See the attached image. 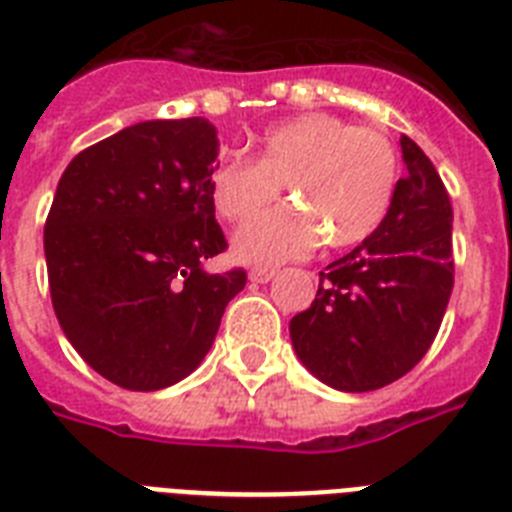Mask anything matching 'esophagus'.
I'll return each mask as SVG.
<instances>
[{
  "mask_svg": "<svg viewBox=\"0 0 512 512\" xmlns=\"http://www.w3.org/2000/svg\"><path fill=\"white\" fill-rule=\"evenodd\" d=\"M273 276H276V270L263 268V265H260V268L249 270V281H255V283H268Z\"/></svg>",
  "mask_w": 512,
  "mask_h": 512,
  "instance_id": "obj_1",
  "label": "esophagus"
}]
</instances>
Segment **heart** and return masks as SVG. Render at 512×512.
Returning <instances> with one entry per match:
<instances>
[{
	"instance_id": "b5f03b06",
	"label": "heart",
	"mask_w": 512,
	"mask_h": 512,
	"mask_svg": "<svg viewBox=\"0 0 512 512\" xmlns=\"http://www.w3.org/2000/svg\"><path fill=\"white\" fill-rule=\"evenodd\" d=\"M281 184L294 205L270 210L236 234V255L249 263L304 257L322 239L328 247L364 242L393 203L398 150L382 130L315 111L270 127L257 161L231 156L218 163L208 195L223 221L244 223L276 200Z\"/></svg>"
}]
</instances>
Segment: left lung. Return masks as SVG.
Wrapping results in <instances>:
<instances>
[{
	"instance_id": "8db88e82",
	"label": "left lung",
	"mask_w": 512,
	"mask_h": 512,
	"mask_svg": "<svg viewBox=\"0 0 512 512\" xmlns=\"http://www.w3.org/2000/svg\"><path fill=\"white\" fill-rule=\"evenodd\" d=\"M406 176L372 234L320 270L291 343L325 385L367 393L422 362L453 291V205L424 150L401 135Z\"/></svg>"
}]
</instances>
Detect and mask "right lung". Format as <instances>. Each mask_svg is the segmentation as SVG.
<instances>
[{"label": "right lung", "mask_w": 512, "mask_h": 512, "mask_svg": "<svg viewBox=\"0 0 512 512\" xmlns=\"http://www.w3.org/2000/svg\"><path fill=\"white\" fill-rule=\"evenodd\" d=\"M216 127L208 119L132 124L80 150L44 226L51 304L67 341L127 390L187 377L213 346L247 270L210 276L229 247L210 203Z\"/></svg>", "instance_id": "add662e5"}]
</instances>
